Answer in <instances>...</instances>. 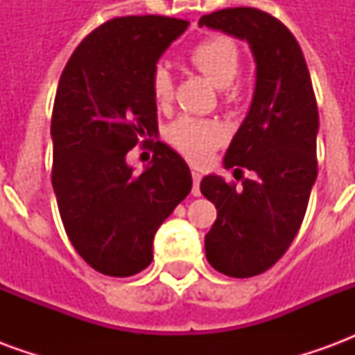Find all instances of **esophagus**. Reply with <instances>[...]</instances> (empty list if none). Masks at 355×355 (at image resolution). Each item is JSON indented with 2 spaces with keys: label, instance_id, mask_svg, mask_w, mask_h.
Returning <instances> with one entry per match:
<instances>
[{
  "label": "esophagus",
  "instance_id": "obj_1",
  "mask_svg": "<svg viewBox=\"0 0 355 355\" xmlns=\"http://www.w3.org/2000/svg\"><path fill=\"white\" fill-rule=\"evenodd\" d=\"M192 178H193V188H192V193L193 196H200V180H201V173L198 169L192 171Z\"/></svg>",
  "mask_w": 355,
  "mask_h": 355
}]
</instances>
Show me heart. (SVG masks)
Wrapping results in <instances>:
<instances>
[{"label":"heart","mask_w":355,"mask_h":355,"mask_svg":"<svg viewBox=\"0 0 355 355\" xmlns=\"http://www.w3.org/2000/svg\"><path fill=\"white\" fill-rule=\"evenodd\" d=\"M190 62L216 87H228L239 70L238 45L226 35H213L198 43L190 53ZM150 91L154 101L162 106L171 101L173 80L165 66H155L150 76ZM173 148L193 163H203L213 150L228 139L226 125L216 119L182 116L169 125L165 132Z\"/></svg>","instance_id":"heart-1"}]
</instances>
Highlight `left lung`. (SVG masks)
<instances>
[{"label":"left lung","mask_w":355,"mask_h":355,"mask_svg":"<svg viewBox=\"0 0 355 355\" xmlns=\"http://www.w3.org/2000/svg\"><path fill=\"white\" fill-rule=\"evenodd\" d=\"M200 26L249 43L257 62L251 108L224 155L226 169L253 171L243 188L207 175L201 193L216 220L205 236L211 266L230 277L262 274L289 249L318 177V104L300 45L285 24L253 7L203 15Z\"/></svg>","instance_id":"obj_1"}]
</instances>
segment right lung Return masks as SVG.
I'll return each mask as SVG.
<instances>
[{
  "label": "right lung",
  "mask_w": 355,
  "mask_h": 355,
  "mask_svg": "<svg viewBox=\"0 0 355 355\" xmlns=\"http://www.w3.org/2000/svg\"><path fill=\"white\" fill-rule=\"evenodd\" d=\"M186 28L155 15L108 20L78 45L58 81L53 190L73 249L104 275L142 272L157 228L192 190L186 162L159 140L140 175L125 159L157 132L150 76Z\"/></svg>",
  "instance_id": "right-lung-1"
}]
</instances>
